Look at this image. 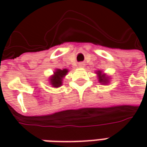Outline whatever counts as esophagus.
Masks as SVG:
<instances>
[{
	"instance_id": "34e87169",
	"label": "esophagus",
	"mask_w": 147,
	"mask_h": 147,
	"mask_svg": "<svg viewBox=\"0 0 147 147\" xmlns=\"http://www.w3.org/2000/svg\"><path fill=\"white\" fill-rule=\"evenodd\" d=\"M78 66H79V67H83V66H84V64H83L82 62H81V63L78 64Z\"/></svg>"
}]
</instances>
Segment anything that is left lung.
<instances>
[{"label":"left lung","mask_w":147,"mask_h":147,"mask_svg":"<svg viewBox=\"0 0 147 147\" xmlns=\"http://www.w3.org/2000/svg\"><path fill=\"white\" fill-rule=\"evenodd\" d=\"M97 75H98L99 82L102 84H106L107 82H109V78L106 77V75L105 74H102L101 71H98L97 73Z\"/></svg>","instance_id":"obj_1"}]
</instances>
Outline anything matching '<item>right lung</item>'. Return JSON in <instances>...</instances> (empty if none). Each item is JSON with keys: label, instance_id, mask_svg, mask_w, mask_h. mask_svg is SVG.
Returning <instances> with one entry per match:
<instances>
[{"label": "right lung", "instance_id": "right-lung-1", "mask_svg": "<svg viewBox=\"0 0 147 147\" xmlns=\"http://www.w3.org/2000/svg\"><path fill=\"white\" fill-rule=\"evenodd\" d=\"M68 69H57L54 74L50 78V83L52 85L53 88H59L62 85V81L63 78L68 74Z\"/></svg>", "mask_w": 147, "mask_h": 147}]
</instances>
